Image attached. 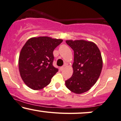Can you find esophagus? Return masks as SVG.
<instances>
[{"label": "esophagus", "mask_w": 121, "mask_h": 121, "mask_svg": "<svg viewBox=\"0 0 121 121\" xmlns=\"http://www.w3.org/2000/svg\"><path fill=\"white\" fill-rule=\"evenodd\" d=\"M65 66L60 67V71H63V69H65Z\"/></svg>", "instance_id": "1"}]
</instances>
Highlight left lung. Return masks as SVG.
<instances>
[{
	"instance_id": "obj_1",
	"label": "left lung",
	"mask_w": 121,
	"mask_h": 121,
	"mask_svg": "<svg viewBox=\"0 0 121 121\" xmlns=\"http://www.w3.org/2000/svg\"><path fill=\"white\" fill-rule=\"evenodd\" d=\"M74 52L72 76L65 82L66 87L76 93H84L91 88L100 77L103 59L97 45L92 41L66 40Z\"/></svg>"
}]
</instances>
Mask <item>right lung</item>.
<instances>
[{"label": "right lung", "mask_w": 121, "mask_h": 121, "mask_svg": "<svg viewBox=\"0 0 121 121\" xmlns=\"http://www.w3.org/2000/svg\"><path fill=\"white\" fill-rule=\"evenodd\" d=\"M62 39L47 36L29 38L18 58V69L24 83L33 90H40L49 85L58 69L52 66L53 51Z\"/></svg>", "instance_id": "obj_1"}]
</instances>
